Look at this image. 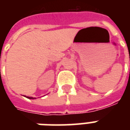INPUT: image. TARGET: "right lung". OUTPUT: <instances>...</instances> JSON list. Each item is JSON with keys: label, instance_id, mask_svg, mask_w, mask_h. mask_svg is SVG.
Wrapping results in <instances>:
<instances>
[{"label": "right lung", "instance_id": "1", "mask_svg": "<svg viewBox=\"0 0 130 130\" xmlns=\"http://www.w3.org/2000/svg\"><path fill=\"white\" fill-rule=\"evenodd\" d=\"M24 97H26V98H27L28 99H32V100H33V99H35V98H33L32 97H28V96H24Z\"/></svg>", "mask_w": 130, "mask_h": 130}]
</instances>
